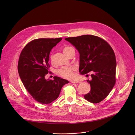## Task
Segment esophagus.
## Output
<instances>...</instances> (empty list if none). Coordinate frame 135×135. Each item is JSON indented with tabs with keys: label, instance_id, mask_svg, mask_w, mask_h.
Masks as SVG:
<instances>
[{
	"label": "esophagus",
	"instance_id": "1",
	"mask_svg": "<svg viewBox=\"0 0 135 135\" xmlns=\"http://www.w3.org/2000/svg\"><path fill=\"white\" fill-rule=\"evenodd\" d=\"M71 82L72 83H81V82L80 81H77V80L71 81Z\"/></svg>",
	"mask_w": 135,
	"mask_h": 135
}]
</instances>
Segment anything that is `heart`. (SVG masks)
Here are the masks:
<instances>
[{"mask_svg":"<svg viewBox=\"0 0 135 135\" xmlns=\"http://www.w3.org/2000/svg\"><path fill=\"white\" fill-rule=\"evenodd\" d=\"M73 48L70 46H66L63 49L64 53L66 55L69 51ZM51 61L53 62V55L51 54L50 56ZM74 68L71 67H62L58 70L59 74L63 78L67 79H72L74 78Z\"/></svg>","mask_w":135,"mask_h":135,"instance_id":"1","label":"heart"}]
</instances>
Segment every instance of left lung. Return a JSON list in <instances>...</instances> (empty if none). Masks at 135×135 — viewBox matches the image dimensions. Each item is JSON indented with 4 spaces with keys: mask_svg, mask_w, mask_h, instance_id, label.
Listing matches in <instances>:
<instances>
[{
    "mask_svg": "<svg viewBox=\"0 0 135 135\" xmlns=\"http://www.w3.org/2000/svg\"><path fill=\"white\" fill-rule=\"evenodd\" d=\"M65 40L80 53L79 71L81 75L92 71L88 80L91 90L84 95L90 103H98L108 95L115 83L117 62L111 46L102 38L91 35L68 37Z\"/></svg>",
    "mask_w": 135,
    "mask_h": 135,
    "instance_id": "1",
    "label": "left lung"
}]
</instances>
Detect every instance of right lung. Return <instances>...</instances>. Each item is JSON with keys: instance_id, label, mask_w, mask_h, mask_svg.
I'll return each mask as SVG.
<instances>
[{"instance_id": "obj_1", "label": "right lung", "mask_w": 135, "mask_h": 135, "mask_svg": "<svg viewBox=\"0 0 135 135\" xmlns=\"http://www.w3.org/2000/svg\"><path fill=\"white\" fill-rule=\"evenodd\" d=\"M62 40L39 38L29 43L22 50L18 62L20 78L27 91L42 104L52 103L58 98L62 86L69 81L57 76L46 80L49 72V55L52 49Z\"/></svg>"}]
</instances>
